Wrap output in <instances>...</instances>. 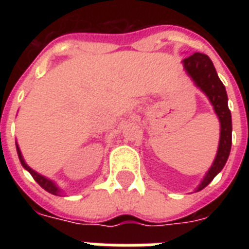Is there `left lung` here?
<instances>
[{
	"label": "left lung",
	"mask_w": 249,
	"mask_h": 249,
	"mask_svg": "<svg viewBox=\"0 0 249 249\" xmlns=\"http://www.w3.org/2000/svg\"><path fill=\"white\" fill-rule=\"evenodd\" d=\"M182 64H183V70L189 75L190 79L193 80L195 86L208 97L220 120V142H218L216 158L213 160L208 172L205 173L204 178L195 189V191H200L205 186H208L213 178L220 173L229 159L230 150H231V112L228 106L226 89L217 75L216 68L208 55L201 54V53H194L193 55L182 60Z\"/></svg>",
	"instance_id": "1"
}]
</instances>
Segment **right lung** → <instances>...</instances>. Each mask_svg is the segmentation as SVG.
I'll return each instance as SVG.
<instances>
[{
  "label": "right lung",
  "instance_id": "right-lung-1",
  "mask_svg": "<svg viewBox=\"0 0 249 249\" xmlns=\"http://www.w3.org/2000/svg\"><path fill=\"white\" fill-rule=\"evenodd\" d=\"M15 144H17V151H18V156H19V160H20L21 165H23V168H24L25 170H28L29 173H31V176H32L33 178H35V181L38 183V185L42 187V189H45L48 193L53 194V195H62L63 194V191H62V189H60L59 186L56 185L55 182L52 181V179H49L48 177H45V176H42V174L37 173L36 170H33L31 166L28 165V164L25 163L24 161V158H23V155H21V151L20 148H19V146H18V143L15 142Z\"/></svg>",
  "mask_w": 249,
  "mask_h": 249
}]
</instances>
